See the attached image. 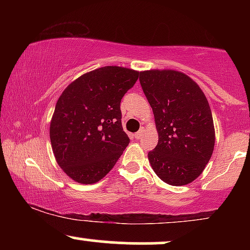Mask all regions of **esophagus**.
<instances>
[{"mask_svg":"<svg viewBox=\"0 0 250 250\" xmlns=\"http://www.w3.org/2000/svg\"><path fill=\"white\" fill-rule=\"evenodd\" d=\"M143 134H145V130H143V129H140V130H139V131H137V133H136V134H135V139H137V140L142 139Z\"/></svg>","mask_w":250,"mask_h":250,"instance_id":"obj_1","label":"esophagus"}]
</instances>
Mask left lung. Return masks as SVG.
Instances as JSON below:
<instances>
[{"label":"left lung","mask_w":250,"mask_h":250,"mask_svg":"<svg viewBox=\"0 0 250 250\" xmlns=\"http://www.w3.org/2000/svg\"><path fill=\"white\" fill-rule=\"evenodd\" d=\"M140 83L159 131L157 146L148 153L151 168L168 185H188L200 176L214 150V122L207 99L180 71H141Z\"/></svg>","instance_id":"obj_1"}]
</instances>
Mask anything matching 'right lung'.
<instances>
[{
  "instance_id": "obj_1",
  "label": "right lung",
  "mask_w": 250,
  "mask_h": 250,
  "mask_svg": "<svg viewBox=\"0 0 250 250\" xmlns=\"http://www.w3.org/2000/svg\"><path fill=\"white\" fill-rule=\"evenodd\" d=\"M139 71L102 67L71 82L56 103L50 142L59 166L83 185L99 182L129 145L122 128V97Z\"/></svg>"
}]
</instances>
